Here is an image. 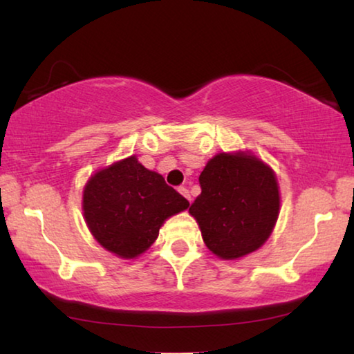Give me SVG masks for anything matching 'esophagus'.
<instances>
[{"instance_id":"obj_1","label":"esophagus","mask_w":354,"mask_h":354,"mask_svg":"<svg viewBox=\"0 0 354 354\" xmlns=\"http://www.w3.org/2000/svg\"><path fill=\"white\" fill-rule=\"evenodd\" d=\"M178 193H180L182 196H185V198H187L189 203H192V196H189V192L185 187H178Z\"/></svg>"}]
</instances>
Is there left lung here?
I'll use <instances>...</instances> for the list:
<instances>
[{
	"instance_id": "obj_1",
	"label": "left lung",
	"mask_w": 354,
	"mask_h": 354,
	"mask_svg": "<svg viewBox=\"0 0 354 354\" xmlns=\"http://www.w3.org/2000/svg\"><path fill=\"white\" fill-rule=\"evenodd\" d=\"M201 194L189 207L204 243L220 259L257 252L280 214L275 172L252 151L215 155L199 176Z\"/></svg>"
}]
</instances>
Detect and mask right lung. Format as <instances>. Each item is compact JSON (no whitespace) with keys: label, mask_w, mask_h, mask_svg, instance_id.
Instances as JSON below:
<instances>
[{"label":"right lung","mask_w":354,"mask_h":354,"mask_svg":"<svg viewBox=\"0 0 354 354\" xmlns=\"http://www.w3.org/2000/svg\"><path fill=\"white\" fill-rule=\"evenodd\" d=\"M189 203L138 156L112 162L85 183L82 210L91 236L122 259H134L156 241L160 227Z\"/></svg>","instance_id":"add662e5"}]
</instances>
